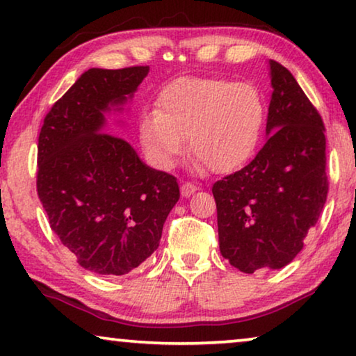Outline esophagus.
<instances>
[{
  "instance_id": "esophagus-1",
  "label": "esophagus",
  "mask_w": 356,
  "mask_h": 356,
  "mask_svg": "<svg viewBox=\"0 0 356 356\" xmlns=\"http://www.w3.org/2000/svg\"><path fill=\"white\" fill-rule=\"evenodd\" d=\"M195 192H197V185H193V184H190V182H185V184L180 185V193H182L184 198L192 197Z\"/></svg>"
}]
</instances>
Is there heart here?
I'll use <instances>...</instances> for the list:
<instances>
[{"label":"heart","instance_id":"1","mask_svg":"<svg viewBox=\"0 0 356 356\" xmlns=\"http://www.w3.org/2000/svg\"><path fill=\"white\" fill-rule=\"evenodd\" d=\"M264 121L266 104L253 83L182 77L166 85L156 109L140 119V142L152 164L169 169L188 137L198 166L229 174L253 156Z\"/></svg>","mask_w":356,"mask_h":356}]
</instances>
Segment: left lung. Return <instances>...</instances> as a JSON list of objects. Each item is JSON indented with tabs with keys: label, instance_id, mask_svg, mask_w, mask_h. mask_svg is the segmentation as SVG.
Returning a JSON list of instances; mask_svg holds the SVG:
<instances>
[{
	"label": "left lung",
	"instance_id": "8db88e82",
	"mask_svg": "<svg viewBox=\"0 0 356 356\" xmlns=\"http://www.w3.org/2000/svg\"><path fill=\"white\" fill-rule=\"evenodd\" d=\"M268 64L266 143L248 166L213 185L219 250L247 274L287 266L327 197L323 119L292 74L273 59Z\"/></svg>",
	"mask_w": 356,
	"mask_h": 356
}]
</instances>
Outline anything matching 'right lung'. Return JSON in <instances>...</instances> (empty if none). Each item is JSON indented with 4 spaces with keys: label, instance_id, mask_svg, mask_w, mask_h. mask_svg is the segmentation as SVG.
<instances>
[{
    "label": "right lung",
    "instance_id": "1",
    "mask_svg": "<svg viewBox=\"0 0 356 356\" xmlns=\"http://www.w3.org/2000/svg\"><path fill=\"white\" fill-rule=\"evenodd\" d=\"M147 74V66L88 69L40 130L37 192L49 226L80 266L103 276H122L152 257L180 197L176 177L106 134V114L122 111Z\"/></svg>",
    "mask_w": 356,
    "mask_h": 356
}]
</instances>
